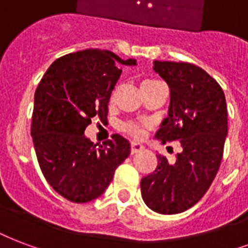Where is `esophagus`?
I'll return each mask as SVG.
<instances>
[{"instance_id":"1","label":"esophagus","mask_w":248,"mask_h":248,"mask_svg":"<svg viewBox=\"0 0 248 248\" xmlns=\"http://www.w3.org/2000/svg\"><path fill=\"white\" fill-rule=\"evenodd\" d=\"M144 149V146L140 144V142H132L131 145V153L132 154H136V153L141 152Z\"/></svg>"}]
</instances>
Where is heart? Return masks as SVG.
Returning a JSON list of instances; mask_svg holds the SVG:
<instances>
[{
    "label": "heart",
    "instance_id": "obj_1",
    "mask_svg": "<svg viewBox=\"0 0 248 248\" xmlns=\"http://www.w3.org/2000/svg\"><path fill=\"white\" fill-rule=\"evenodd\" d=\"M158 83H161V82L155 81V79H145V81L141 82V91L145 90V89H149V87L155 86ZM120 129H122V132L126 133V135L133 137V139H140V137H142V135H144V126L139 124V123H123L122 125H120Z\"/></svg>",
    "mask_w": 248,
    "mask_h": 248
}]
</instances>
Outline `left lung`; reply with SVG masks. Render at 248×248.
<instances>
[{
	"label": "left lung",
	"instance_id": "obj_1",
	"mask_svg": "<svg viewBox=\"0 0 248 248\" xmlns=\"http://www.w3.org/2000/svg\"><path fill=\"white\" fill-rule=\"evenodd\" d=\"M154 72L170 87L169 116L155 137L179 141L174 163L158 154V165L141 179L145 204L161 215L189 209L209 189L222 161L228 107L222 89L205 70L189 62L154 61Z\"/></svg>",
	"mask_w": 248,
	"mask_h": 248
}]
</instances>
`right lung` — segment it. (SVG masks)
Segmentation results:
<instances>
[{
	"mask_svg": "<svg viewBox=\"0 0 248 248\" xmlns=\"http://www.w3.org/2000/svg\"><path fill=\"white\" fill-rule=\"evenodd\" d=\"M120 65H136V60L102 49L69 53L48 68L35 91L31 136L39 166L69 202L99 197L131 153L129 141L120 135L98 148L83 135L93 117L107 120Z\"/></svg>",
	"mask_w": 248,
	"mask_h": 248,
	"instance_id": "obj_1",
	"label": "right lung"
}]
</instances>
